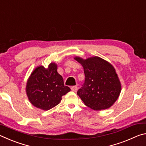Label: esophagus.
<instances>
[{"mask_svg": "<svg viewBox=\"0 0 146 146\" xmlns=\"http://www.w3.org/2000/svg\"><path fill=\"white\" fill-rule=\"evenodd\" d=\"M71 89L73 91H76V90H78V88H77V86H72V87L71 88Z\"/></svg>", "mask_w": 146, "mask_h": 146, "instance_id": "1", "label": "esophagus"}]
</instances>
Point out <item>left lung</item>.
<instances>
[{"instance_id":"obj_1","label":"left lung","mask_w":146,"mask_h":146,"mask_svg":"<svg viewBox=\"0 0 146 146\" xmlns=\"http://www.w3.org/2000/svg\"><path fill=\"white\" fill-rule=\"evenodd\" d=\"M82 64L84 83L77 91L84 104L94 110L110 108L119 97L121 84L111 64L98 56L84 60L75 58Z\"/></svg>"}]
</instances>
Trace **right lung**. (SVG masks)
<instances>
[{
    "label": "right lung",
    "mask_w": 146,
    "mask_h": 146,
    "mask_svg": "<svg viewBox=\"0 0 146 146\" xmlns=\"http://www.w3.org/2000/svg\"><path fill=\"white\" fill-rule=\"evenodd\" d=\"M70 90L64 85L62 76L58 73L55 63H51L48 68L42 66L36 68L26 86L29 100L34 106L46 111L58 105L62 97Z\"/></svg>",
    "instance_id": "obj_1"
}]
</instances>
